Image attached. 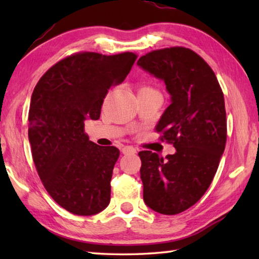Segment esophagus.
I'll return each mask as SVG.
<instances>
[{"instance_id": "obj_1", "label": "esophagus", "mask_w": 259, "mask_h": 259, "mask_svg": "<svg viewBox=\"0 0 259 259\" xmlns=\"http://www.w3.org/2000/svg\"><path fill=\"white\" fill-rule=\"evenodd\" d=\"M122 153L128 155V154H135V153H137V151H136V148L133 146H124L122 148Z\"/></svg>"}]
</instances>
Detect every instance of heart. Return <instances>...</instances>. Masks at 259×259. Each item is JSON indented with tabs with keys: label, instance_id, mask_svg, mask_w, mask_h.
I'll list each match as a JSON object with an SVG mask.
<instances>
[{
	"label": "heart",
	"instance_id": "1",
	"mask_svg": "<svg viewBox=\"0 0 259 259\" xmlns=\"http://www.w3.org/2000/svg\"><path fill=\"white\" fill-rule=\"evenodd\" d=\"M147 90H153V89H151V88H148V87H143L139 89V91H147Z\"/></svg>",
	"mask_w": 259,
	"mask_h": 259
}]
</instances>
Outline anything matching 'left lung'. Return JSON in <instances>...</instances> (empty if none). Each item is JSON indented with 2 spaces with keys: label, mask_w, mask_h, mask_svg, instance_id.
<instances>
[{
  "label": "left lung",
  "mask_w": 259,
  "mask_h": 259,
  "mask_svg": "<svg viewBox=\"0 0 259 259\" xmlns=\"http://www.w3.org/2000/svg\"><path fill=\"white\" fill-rule=\"evenodd\" d=\"M137 65L164 81L171 96L155 130L176 148L165 160L138 153L144 201L156 212L177 214L202 198L216 175L226 144L224 95L211 67L187 48L153 50Z\"/></svg>",
  "instance_id": "left-lung-1"
}]
</instances>
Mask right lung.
I'll use <instances>...</instances> for the list:
<instances>
[{
	"mask_svg": "<svg viewBox=\"0 0 259 259\" xmlns=\"http://www.w3.org/2000/svg\"><path fill=\"white\" fill-rule=\"evenodd\" d=\"M136 59L134 52H77L48 69L34 88L28 139L35 168L51 198L74 214H96L111 200L120 151L89 140L84 121L99 119L108 89L124 81Z\"/></svg>",
	"mask_w": 259,
	"mask_h": 259,
	"instance_id": "1",
	"label": "right lung"
}]
</instances>
